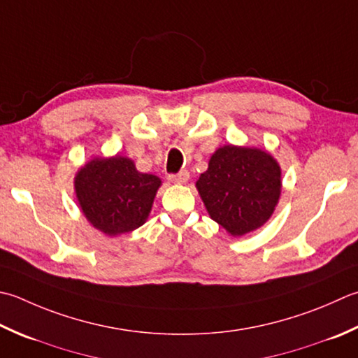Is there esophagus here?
I'll use <instances>...</instances> for the list:
<instances>
[{"mask_svg": "<svg viewBox=\"0 0 358 358\" xmlns=\"http://www.w3.org/2000/svg\"><path fill=\"white\" fill-rule=\"evenodd\" d=\"M187 180H189V172H186V171L180 172V173H171L169 175V181L173 185H185Z\"/></svg>", "mask_w": 358, "mask_h": 358, "instance_id": "34e87169", "label": "esophagus"}]
</instances>
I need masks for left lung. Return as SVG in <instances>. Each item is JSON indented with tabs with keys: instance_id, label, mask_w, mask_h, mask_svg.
I'll return each mask as SVG.
<instances>
[{
	"instance_id": "obj_1",
	"label": "left lung",
	"mask_w": 358,
	"mask_h": 358,
	"mask_svg": "<svg viewBox=\"0 0 358 358\" xmlns=\"http://www.w3.org/2000/svg\"><path fill=\"white\" fill-rule=\"evenodd\" d=\"M281 167L256 147L223 145L197 180L199 194L214 222L231 236L261 228L281 195Z\"/></svg>"
}]
</instances>
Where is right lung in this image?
Segmentation results:
<instances>
[{"instance_id": "obj_1", "label": "right lung", "mask_w": 358, "mask_h": 358, "mask_svg": "<svg viewBox=\"0 0 358 358\" xmlns=\"http://www.w3.org/2000/svg\"><path fill=\"white\" fill-rule=\"evenodd\" d=\"M161 180L125 157L93 158L76 173V197L87 220L107 236L144 225Z\"/></svg>"}]
</instances>
